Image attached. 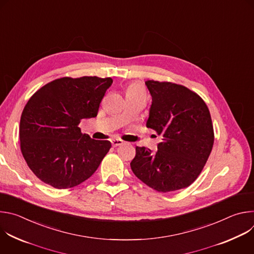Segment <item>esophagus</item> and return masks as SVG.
<instances>
[{
    "mask_svg": "<svg viewBox=\"0 0 254 254\" xmlns=\"http://www.w3.org/2000/svg\"><path fill=\"white\" fill-rule=\"evenodd\" d=\"M123 143H124V140H122V139H113V140H112V144H113L114 148H117V147H119V146H122Z\"/></svg>",
    "mask_w": 254,
    "mask_h": 254,
    "instance_id": "1",
    "label": "esophagus"
}]
</instances>
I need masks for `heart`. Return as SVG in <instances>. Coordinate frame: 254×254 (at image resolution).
I'll list each match as a JSON object with an SVG mask.
<instances>
[{
    "label": "heart",
    "instance_id": "b5f03b06",
    "mask_svg": "<svg viewBox=\"0 0 254 254\" xmlns=\"http://www.w3.org/2000/svg\"><path fill=\"white\" fill-rule=\"evenodd\" d=\"M127 96H143V88L138 83H131L127 87Z\"/></svg>",
    "mask_w": 254,
    "mask_h": 254
}]
</instances>
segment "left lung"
Here are the masks:
<instances>
[{"mask_svg": "<svg viewBox=\"0 0 254 254\" xmlns=\"http://www.w3.org/2000/svg\"><path fill=\"white\" fill-rule=\"evenodd\" d=\"M152 105L147 127L163 135L158 151L135 147L133 174L158 192L190 186L202 172L213 148L214 130L205 101L189 88L148 80Z\"/></svg>", "mask_w": 254, "mask_h": 254, "instance_id": "1", "label": "left lung"}]
</instances>
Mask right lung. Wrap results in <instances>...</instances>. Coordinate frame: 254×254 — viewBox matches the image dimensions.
Segmentation results:
<instances>
[{
    "label": "right lung",
    "mask_w": 254,
    "mask_h": 254,
    "mask_svg": "<svg viewBox=\"0 0 254 254\" xmlns=\"http://www.w3.org/2000/svg\"><path fill=\"white\" fill-rule=\"evenodd\" d=\"M111 77L55 79L36 91L20 121L22 155L35 176L56 189L75 187L97 170L110 140L82 133L81 120L95 118Z\"/></svg>",
    "instance_id": "1"
}]
</instances>
